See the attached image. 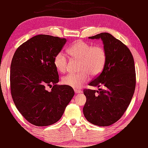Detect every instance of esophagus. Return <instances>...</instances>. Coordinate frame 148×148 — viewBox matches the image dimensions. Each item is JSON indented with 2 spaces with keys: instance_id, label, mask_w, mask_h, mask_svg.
<instances>
[{
  "instance_id": "obj_1",
  "label": "esophagus",
  "mask_w": 148,
  "mask_h": 148,
  "mask_svg": "<svg viewBox=\"0 0 148 148\" xmlns=\"http://www.w3.org/2000/svg\"><path fill=\"white\" fill-rule=\"evenodd\" d=\"M74 92L76 94H77V93H82V91H81V90H77V89H76L74 90Z\"/></svg>"
}]
</instances>
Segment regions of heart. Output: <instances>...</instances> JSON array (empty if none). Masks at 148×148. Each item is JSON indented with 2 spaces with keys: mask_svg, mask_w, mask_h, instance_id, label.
<instances>
[{
  "mask_svg": "<svg viewBox=\"0 0 148 148\" xmlns=\"http://www.w3.org/2000/svg\"><path fill=\"white\" fill-rule=\"evenodd\" d=\"M69 53L74 59L80 60L78 74H69L63 77L62 83L73 88H79L89 79V74L95 76L100 73L106 61V51L101 46H92L83 40H77L71 46ZM68 58L65 53L58 52L54 58V65L62 72L67 71Z\"/></svg>",
  "mask_w": 148,
  "mask_h": 148,
  "instance_id": "heart-1",
  "label": "heart"
}]
</instances>
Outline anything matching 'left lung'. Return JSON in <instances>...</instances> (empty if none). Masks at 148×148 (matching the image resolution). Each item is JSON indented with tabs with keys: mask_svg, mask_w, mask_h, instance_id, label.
Masks as SVG:
<instances>
[{
	"mask_svg": "<svg viewBox=\"0 0 148 148\" xmlns=\"http://www.w3.org/2000/svg\"><path fill=\"white\" fill-rule=\"evenodd\" d=\"M88 38L102 39L107 57L102 71L89 83L103 89L83 90L86 97L83 114L91 123L107 127L121 118L132 99L136 84L134 60L128 47L111 34L103 32Z\"/></svg>",
	"mask_w": 148,
	"mask_h": 148,
	"instance_id": "8db88e82",
	"label": "left lung"
}]
</instances>
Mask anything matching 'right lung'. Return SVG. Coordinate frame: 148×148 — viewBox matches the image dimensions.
Returning a JSON list of instances; mask_svg holds the SVG:
<instances>
[{
  "mask_svg": "<svg viewBox=\"0 0 148 148\" xmlns=\"http://www.w3.org/2000/svg\"><path fill=\"white\" fill-rule=\"evenodd\" d=\"M67 40L37 35L16 50L10 70V87L16 108L27 120L37 127L57 122L74 95L72 88L58 85L54 58ZM53 86L48 92L47 86Z\"/></svg>",
  "mask_w": 148,
  "mask_h": 148,
  "instance_id": "1",
  "label": "right lung"
}]
</instances>
